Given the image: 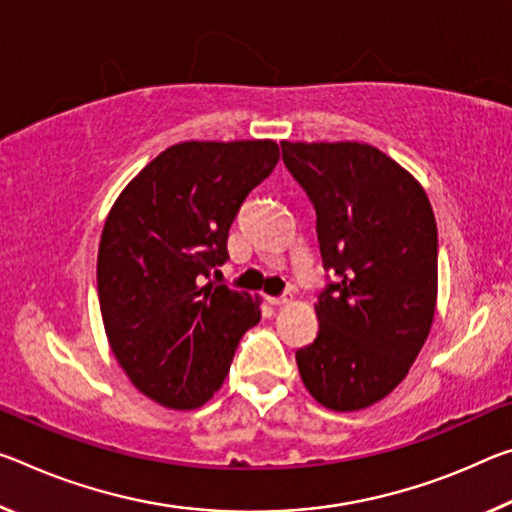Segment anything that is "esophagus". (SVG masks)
Wrapping results in <instances>:
<instances>
[{"label": "esophagus", "instance_id": "1", "mask_svg": "<svg viewBox=\"0 0 512 512\" xmlns=\"http://www.w3.org/2000/svg\"><path fill=\"white\" fill-rule=\"evenodd\" d=\"M266 300H269L271 305H287V303H291V294H285V296H266Z\"/></svg>", "mask_w": 512, "mask_h": 512}]
</instances>
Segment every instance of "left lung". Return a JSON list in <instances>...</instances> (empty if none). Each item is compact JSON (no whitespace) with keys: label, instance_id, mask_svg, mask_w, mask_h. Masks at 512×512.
<instances>
[{"label":"left lung","instance_id":"1","mask_svg":"<svg viewBox=\"0 0 512 512\" xmlns=\"http://www.w3.org/2000/svg\"><path fill=\"white\" fill-rule=\"evenodd\" d=\"M316 209L323 266L337 282L314 303L319 332L296 351L323 408L364 410L408 376L433 326L437 225L424 186L369 143L282 141Z\"/></svg>","mask_w":512,"mask_h":512}]
</instances>
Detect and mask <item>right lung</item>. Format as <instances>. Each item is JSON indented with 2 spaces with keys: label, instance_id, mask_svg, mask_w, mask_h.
<instances>
[{
  "label": "right lung",
  "instance_id": "add662e5",
  "mask_svg": "<svg viewBox=\"0 0 512 512\" xmlns=\"http://www.w3.org/2000/svg\"><path fill=\"white\" fill-rule=\"evenodd\" d=\"M278 159L271 139L170 145L109 209L97 250L104 332L132 385L164 408L212 399L259 323L262 298L209 275L227 259L241 202Z\"/></svg>",
  "mask_w": 512,
  "mask_h": 512
}]
</instances>
